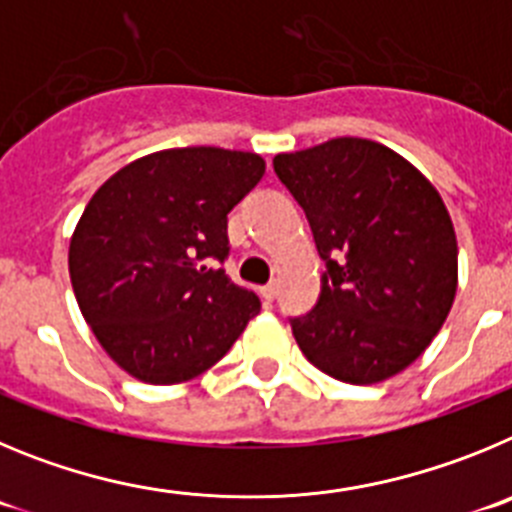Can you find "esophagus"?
I'll use <instances>...</instances> for the list:
<instances>
[{
    "mask_svg": "<svg viewBox=\"0 0 512 512\" xmlns=\"http://www.w3.org/2000/svg\"><path fill=\"white\" fill-rule=\"evenodd\" d=\"M260 293H262V298H265V301H275V296H278V283L262 285Z\"/></svg>",
    "mask_w": 512,
    "mask_h": 512,
    "instance_id": "34e87169",
    "label": "esophagus"
}]
</instances>
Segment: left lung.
<instances>
[{"label":"left lung","mask_w":512,"mask_h":512,"mask_svg":"<svg viewBox=\"0 0 512 512\" xmlns=\"http://www.w3.org/2000/svg\"><path fill=\"white\" fill-rule=\"evenodd\" d=\"M326 262L319 301L290 319L313 367L372 385L416 362L457 293V234L436 191L380 142L336 137L275 155Z\"/></svg>","instance_id":"8db88e82"}]
</instances>
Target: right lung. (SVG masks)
<instances>
[{
	"instance_id": "right-lung-1",
	"label": "right lung",
	"mask_w": 512,
	"mask_h": 512,
	"mask_svg": "<svg viewBox=\"0 0 512 512\" xmlns=\"http://www.w3.org/2000/svg\"><path fill=\"white\" fill-rule=\"evenodd\" d=\"M265 176L255 153L176 147L117 170L68 250L73 293L109 357L150 385L201 375L232 349L260 298L229 280L227 214Z\"/></svg>"
}]
</instances>
